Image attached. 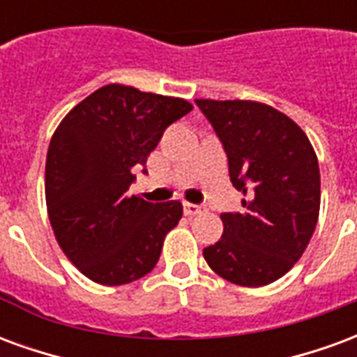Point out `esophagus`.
Masks as SVG:
<instances>
[{"label":"esophagus","instance_id":"34e87169","mask_svg":"<svg viewBox=\"0 0 357 357\" xmlns=\"http://www.w3.org/2000/svg\"><path fill=\"white\" fill-rule=\"evenodd\" d=\"M183 212H185V216H197V214H201L202 206L199 204H191V202H185L183 204Z\"/></svg>","mask_w":357,"mask_h":357}]
</instances>
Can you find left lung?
Returning a JSON list of instances; mask_svg holds the SVG:
<instances>
[{
	"label": "left lung",
	"instance_id": "8db88e82",
	"mask_svg": "<svg viewBox=\"0 0 357 357\" xmlns=\"http://www.w3.org/2000/svg\"><path fill=\"white\" fill-rule=\"evenodd\" d=\"M224 143L243 210L222 214L224 233L202 250L218 275L241 287L283 277L304 255L319 218L321 181L312 143L266 102L195 99Z\"/></svg>",
	"mask_w": 357,
	"mask_h": 357
}]
</instances>
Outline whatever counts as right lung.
Segmentation results:
<instances>
[{
  "label": "right lung",
  "mask_w": 357,
  "mask_h": 357,
  "mask_svg": "<svg viewBox=\"0 0 357 357\" xmlns=\"http://www.w3.org/2000/svg\"><path fill=\"white\" fill-rule=\"evenodd\" d=\"M193 105L181 97L107 84L66 114L45 160V204L59 247L80 273L107 287L155 268L181 202L153 204L128 195L164 130Z\"/></svg>",
  "instance_id": "add662e5"
}]
</instances>
